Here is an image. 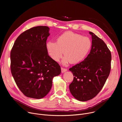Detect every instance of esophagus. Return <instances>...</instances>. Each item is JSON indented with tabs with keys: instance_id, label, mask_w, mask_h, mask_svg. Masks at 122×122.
Here are the masks:
<instances>
[{
	"instance_id": "34e87169",
	"label": "esophagus",
	"mask_w": 122,
	"mask_h": 122,
	"mask_svg": "<svg viewBox=\"0 0 122 122\" xmlns=\"http://www.w3.org/2000/svg\"><path fill=\"white\" fill-rule=\"evenodd\" d=\"M67 71V69L66 68H63L62 67L61 68V72L62 73H65V72H66Z\"/></svg>"
}]
</instances>
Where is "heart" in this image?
Segmentation results:
<instances>
[{"label": "heart", "mask_w": 122, "mask_h": 122, "mask_svg": "<svg viewBox=\"0 0 122 122\" xmlns=\"http://www.w3.org/2000/svg\"><path fill=\"white\" fill-rule=\"evenodd\" d=\"M92 45L89 37L68 31L58 37L56 42L47 41L46 48L49 55L56 62L59 61L64 54L62 62L67 64L82 61L90 51Z\"/></svg>", "instance_id": "1"}]
</instances>
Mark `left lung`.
<instances>
[{
    "label": "left lung",
    "mask_w": 122,
    "mask_h": 122,
    "mask_svg": "<svg viewBox=\"0 0 122 122\" xmlns=\"http://www.w3.org/2000/svg\"><path fill=\"white\" fill-rule=\"evenodd\" d=\"M91 52L84 61L69 69L74 79L70 91L79 101L94 98L100 92L110 74L111 53L105 43L91 31Z\"/></svg>",
    "instance_id": "left-lung-1"
}]
</instances>
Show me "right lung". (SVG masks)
<instances>
[{"label":"right lung","instance_id":"add662e5","mask_svg":"<svg viewBox=\"0 0 122 122\" xmlns=\"http://www.w3.org/2000/svg\"><path fill=\"white\" fill-rule=\"evenodd\" d=\"M49 30L47 26H37L24 31L11 51L12 76L20 90L28 97H44L50 91L53 78L61 72L58 63L46 50Z\"/></svg>","mask_w":122,"mask_h":122}]
</instances>
